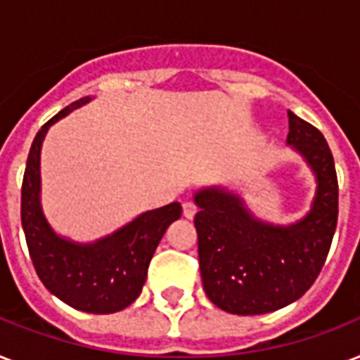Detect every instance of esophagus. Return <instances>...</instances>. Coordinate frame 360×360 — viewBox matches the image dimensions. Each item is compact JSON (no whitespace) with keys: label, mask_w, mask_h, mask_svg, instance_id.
<instances>
[{"label":"esophagus","mask_w":360,"mask_h":360,"mask_svg":"<svg viewBox=\"0 0 360 360\" xmlns=\"http://www.w3.org/2000/svg\"><path fill=\"white\" fill-rule=\"evenodd\" d=\"M196 203L194 202H183V214H185L186 219H192L194 214H196Z\"/></svg>","instance_id":"obj_1"}]
</instances>
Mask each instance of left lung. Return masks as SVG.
Wrapping results in <instances>:
<instances>
[{
  "label": "left lung",
  "instance_id": "left-lung-1",
  "mask_svg": "<svg viewBox=\"0 0 360 360\" xmlns=\"http://www.w3.org/2000/svg\"><path fill=\"white\" fill-rule=\"evenodd\" d=\"M291 146L312 168L318 188L307 217L276 226L257 220L233 192L194 194L198 256L209 301L237 316L274 312L297 301L323 267L338 220V179L327 140L288 112Z\"/></svg>",
  "mask_w": 360,
  "mask_h": 360
}]
</instances>
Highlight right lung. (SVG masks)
I'll use <instances>...</instances> for the list:
<instances>
[{
  "mask_svg": "<svg viewBox=\"0 0 360 360\" xmlns=\"http://www.w3.org/2000/svg\"><path fill=\"white\" fill-rule=\"evenodd\" d=\"M75 101L44 123L31 143L22 181V228L31 262L52 295L89 314H114L138 299L147 269L164 231L181 217V203L141 213L132 222L95 243H75L50 228L41 207V147L56 121L89 103Z\"/></svg>",
  "mask_w": 360,
  "mask_h": 360,
  "instance_id": "right-lung-1",
  "label": "right lung"
}]
</instances>
